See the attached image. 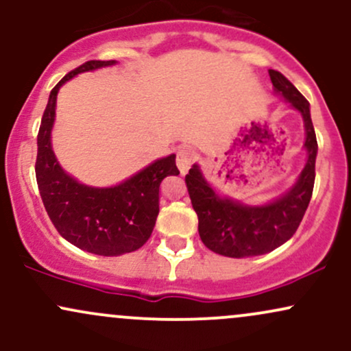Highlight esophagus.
I'll use <instances>...</instances> for the list:
<instances>
[{"label": "esophagus", "mask_w": 351, "mask_h": 351, "mask_svg": "<svg viewBox=\"0 0 351 351\" xmlns=\"http://www.w3.org/2000/svg\"><path fill=\"white\" fill-rule=\"evenodd\" d=\"M193 160H195V153L188 150V148H181L178 155H176V165H178V170L181 175H186L189 167H191Z\"/></svg>", "instance_id": "esophagus-1"}]
</instances>
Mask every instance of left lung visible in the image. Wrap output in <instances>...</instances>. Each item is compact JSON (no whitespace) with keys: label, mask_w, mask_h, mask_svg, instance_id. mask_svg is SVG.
Instances as JSON below:
<instances>
[{"label":"left lung","mask_w":351,"mask_h":351,"mask_svg":"<svg viewBox=\"0 0 351 351\" xmlns=\"http://www.w3.org/2000/svg\"><path fill=\"white\" fill-rule=\"evenodd\" d=\"M274 92L304 119L307 163L295 183L280 196L259 206L221 196L204 178L199 165H193L186 175V186L193 209L198 215V231L203 244L226 257L263 256L287 243L295 234L312 198L315 183L317 136L313 130L310 104L280 72L271 69Z\"/></svg>","instance_id":"obj_1"}]
</instances>
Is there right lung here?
Returning <instances> with one entry per match:
<instances>
[{
    "label": "right lung",
    "instance_id": "right-lung-1",
    "mask_svg": "<svg viewBox=\"0 0 351 351\" xmlns=\"http://www.w3.org/2000/svg\"><path fill=\"white\" fill-rule=\"evenodd\" d=\"M114 64L115 60H88L64 75L51 90L38 134L36 180L44 208L64 239L97 256H120L142 247L160 211V184L167 176L180 175L175 153L108 188L80 183L59 165L51 143L59 88L80 72Z\"/></svg>",
    "mask_w": 351,
    "mask_h": 351
}]
</instances>
